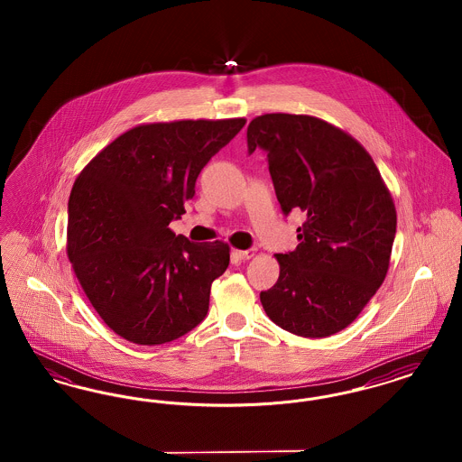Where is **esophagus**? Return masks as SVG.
I'll return each mask as SVG.
<instances>
[{
  "mask_svg": "<svg viewBox=\"0 0 462 462\" xmlns=\"http://www.w3.org/2000/svg\"><path fill=\"white\" fill-rule=\"evenodd\" d=\"M254 253H256L254 249H245V251H237V249H236L232 254H234V258H236V260H239V262H245V260L253 258V256H254Z\"/></svg>",
  "mask_w": 462,
  "mask_h": 462,
  "instance_id": "34e87169",
  "label": "esophagus"
}]
</instances>
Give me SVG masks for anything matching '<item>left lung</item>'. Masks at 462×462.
Here are the masks:
<instances>
[{
    "instance_id": "8db88e82",
    "label": "left lung",
    "mask_w": 462,
    "mask_h": 462,
    "mask_svg": "<svg viewBox=\"0 0 462 462\" xmlns=\"http://www.w3.org/2000/svg\"><path fill=\"white\" fill-rule=\"evenodd\" d=\"M266 152L282 213L303 211L298 247L279 253V281L260 292L273 324L303 337L350 326L383 284L396 211L373 157L329 123L264 114L247 126V154Z\"/></svg>"
}]
</instances>
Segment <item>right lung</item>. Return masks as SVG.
I'll use <instances>...</instances> for the list:
<instances>
[{"label": "right lung", "instance_id": "1", "mask_svg": "<svg viewBox=\"0 0 462 462\" xmlns=\"http://www.w3.org/2000/svg\"><path fill=\"white\" fill-rule=\"evenodd\" d=\"M245 119L136 126L97 155L69 198L67 254L89 303L134 345H162L206 319L209 291L230 263L223 242L194 244L170 223Z\"/></svg>", "mask_w": 462, "mask_h": 462}]
</instances>
